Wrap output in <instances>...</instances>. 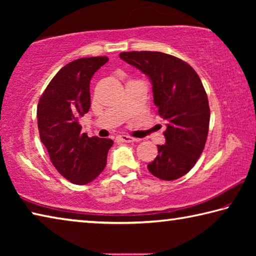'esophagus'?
Segmentation results:
<instances>
[{
	"mask_svg": "<svg viewBox=\"0 0 256 256\" xmlns=\"http://www.w3.org/2000/svg\"><path fill=\"white\" fill-rule=\"evenodd\" d=\"M118 140L120 141V142H128V144H130V142L138 141L136 138H134L132 136H124V134H122V136H118Z\"/></svg>",
	"mask_w": 256,
	"mask_h": 256,
	"instance_id": "1",
	"label": "esophagus"
}]
</instances>
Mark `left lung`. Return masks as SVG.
Listing matches in <instances>:
<instances>
[{"mask_svg":"<svg viewBox=\"0 0 256 256\" xmlns=\"http://www.w3.org/2000/svg\"><path fill=\"white\" fill-rule=\"evenodd\" d=\"M120 58L149 78L154 102L166 120V144L148 164L154 176L174 180L192 170L204 149L210 122L208 96L198 73L162 52H124Z\"/></svg>","mask_w":256,"mask_h":256,"instance_id":"obj_1","label":"left lung"}]
</instances>
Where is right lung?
Returning <instances> with one entry per match:
<instances>
[{
    "mask_svg": "<svg viewBox=\"0 0 256 256\" xmlns=\"http://www.w3.org/2000/svg\"><path fill=\"white\" fill-rule=\"evenodd\" d=\"M107 56L72 60L58 72L37 106L38 131L52 164L73 184L92 182L107 164L110 138L81 133L79 118L90 108V80Z\"/></svg>",
    "mask_w": 256,
    "mask_h": 256,
    "instance_id": "1",
    "label": "right lung"
}]
</instances>
